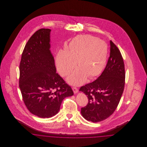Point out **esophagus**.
Here are the masks:
<instances>
[{
  "label": "esophagus",
  "instance_id": "esophagus-1",
  "mask_svg": "<svg viewBox=\"0 0 147 147\" xmlns=\"http://www.w3.org/2000/svg\"><path fill=\"white\" fill-rule=\"evenodd\" d=\"M72 89H73L74 94H76V93L78 92V89L76 88V87H72Z\"/></svg>",
  "mask_w": 147,
  "mask_h": 147
}]
</instances>
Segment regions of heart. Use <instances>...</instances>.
I'll use <instances>...</instances> for the list:
<instances>
[{
	"label": "heart",
	"instance_id": "obj_1",
	"mask_svg": "<svg viewBox=\"0 0 147 147\" xmlns=\"http://www.w3.org/2000/svg\"><path fill=\"white\" fill-rule=\"evenodd\" d=\"M107 55V46L104 41L90 35L77 36L65 50L59 52L56 59L58 70L63 77L68 76L76 67L68 80L73 85H80L86 77L92 79L103 69Z\"/></svg>",
	"mask_w": 147,
	"mask_h": 147
}]
</instances>
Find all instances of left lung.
Returning <instances> with one entry per match:
<instances>
[{"mask_svg": "<svg viewBox=\"0 0 147 147\" xmlns=\"http://www.w3.org/2000/svg\"><path fill=\"white\" fill-rule=\"evenodd\" d=\"M110 55L101 74L92 83L80 87L88 103L81 109L84 118L98 122L109 117L116 109L125 84L123 59L117 47L110 41Z\"/></svg>", "mask_w": 147, "mask_h": 147, "instance_id": "obj_1", "label": "left lung"}]
</instances>
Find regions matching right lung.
Here are the masks:
<instances>
[{
  "instance_id": "1",
  "label": "right lung",
  "mask_w": 147,
  "mask_h": 147,
  "mask_svg": "<svg viewBox=\"0 0 147 147\" xmlns=\"http://www.w3.org/2000/svg\"><path fill=\"white\" fill-rule=\"evenodd\" d=\"M49 28H41L26 43L19 65V88L28 111L41 118L58 112L63 99L74 93L70 86L56 73L49 51Z\"/></svg>"
}]
</instances>
